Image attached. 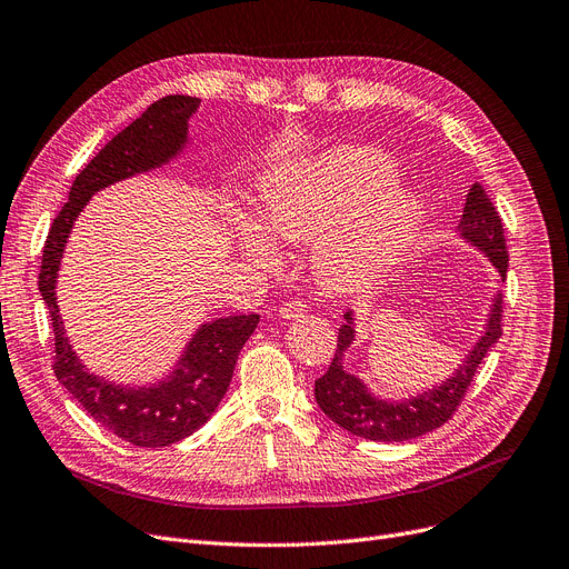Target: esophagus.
Instances as JSON below:
<instances>
[{"label": "esophagus", "mask_w": 569, "mask_h": 569, "mask_svg": "<svg viewBox=\"0 0 569 569\" xmlns=\"http://www.w3.org/2000/svg\"><path fill=\"white\" fill-rule=\"evenodd\" d=\"M279 313H281V319H286V321H296V319H302L305 313H307V305H302V302H298V300H288V302H283L281 307H279Z\"/></svg>", "instance_id": "obj_1"}]
</instances>
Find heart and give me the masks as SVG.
<instances>
[{
    "label": "heart",
    "mask_w": 569,
    "mask_h": 569,
    "mask_svg": "<svg viewBox=\"0 0 569 569\" xmlns=\"http://www.w3.org/2000/svg\"><path fill=\"white\" fill-rule=\"evenodd\" d=\"M398 168L380 150L340 144L271 163L258 178V221L234 213L237 248L252 264L273 269L279 241L313 248V269L332 290H366L387 279L422 234L427 203L398 187Z\"/></svg>",
    "instance_id": "b5f03b06"
}]
</instances>
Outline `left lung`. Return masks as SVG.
<instances>
[{"mask_svg":"<svg viewBox=\"0 0 569 569\" xmlns=\"http://www.w3.org/2000/svg\"><path fill=\"white\" fill-rule=\"evenodd\" d=\"M457 234L461 241L473 246L488 258V262L497 269L503 283V279H507L509 256L507 246H503L501 220L492 201L488 199L486 189L478 182L469 189ZM499 335L501 290H497L492 296L488 319L478 335V340L446 380H440V385H433L422 393L391 401V398L377 396L359 375H353L345 368V356L356 342V313L347 311L345 326L340 328L338 351H335V359L328 372L319 377L317 385H313V396H317L319 408L332 419V422L353 436L377 440V443H401V440H412L448 422L461 398H465L478 366L497 345Z\"/></svg>","mask_w":569,"mask_h":569,"instance_id":"left-lung-1","label":"left lung"}]
</instances>
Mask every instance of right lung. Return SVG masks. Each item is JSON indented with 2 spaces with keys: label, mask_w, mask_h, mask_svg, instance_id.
Returning <instances> with one entry per match:
<instances>
[{
  "label": "right lung",
  "mask_w": 569,
  "mask_h": 569,
  "mask_svg": "<svg viewBox=\"0 0 569 569\" xmlns=\"http://www.w3.org/2000/svg\"><path fill=\"white\" fill-rule=\"evenodd\" d=\"M201 100L166 96L114 136L70 187V199L53 220L39 271V292L56 335L53 372L100 427L140 448H163L192 436L224 398L239 351L258 328V313L201 323L173 370L154 385H119L91 372L70 345L58 309V271L79 213L93 194L114 182L152 173L176 161L189 144V119Z\"/></svg>",
  "instance_id": "1"
}]
</instances>
